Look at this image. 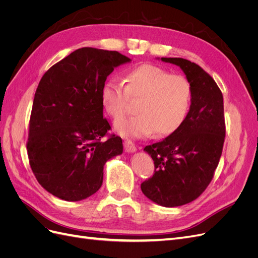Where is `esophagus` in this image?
Wrapping results in <instances>:
<instances>
[{
	"label": "esophagus",
	"instance_id": "obj_1",
	"mask_svg": "<svg viewBox=\"0 0 258 258\" xmlns=\"http://www.w3.org/2000/svg\"><path fill=\"white\" fill-rule=\"evenodd\" d=\"M123 146H124V151H126L127 153H135V152H137L136 144L132 142V141H130V140H127V141H124Z\"/></svg>",
	"mask_w": 258,
	"mask_h": 258
}]
</instances>
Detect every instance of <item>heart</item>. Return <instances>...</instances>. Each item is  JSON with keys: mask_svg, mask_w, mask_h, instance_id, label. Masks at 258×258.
<instances>
[{"mask_svg": "<svg viewBox=\"0 0 258 258\" xmlns=\"http://www.w3.org/2000/svg\"><path fill=\"white\" fill-rule=\"evenodd\" d=\"M129 98L138 101L139 114L115 122L120 136L144 138L155 131L159 137H168L181 128L188 116L192 88L182 75H172L154 64H142L124 74L123 86L107 80L101 88V103L115 120L125 114Z\"/></svg>", "mask_w": 258, "mask_h": 258, "instance_id": "b5f03b06", "label": "heart"}]
</instances>
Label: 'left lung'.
Wrapping results in <instances>:
<instances>
[{
	"label": "left lung",
	"instance_id": "left-lung-1",
	"mask_svg": "<svg viewBox=\"0 0 258 258\" xmlns=\"http://www.w3.org/2000/svg\"><path fill=\"white\" fill-rule=\"evenodd\" d=\"M181 68L192 88L188 116L174 134L144 151L155 165L142 192L162 207H179L197 199L212 181L220 161L225 118L222 91L204 69L183 58H161Z\"/></svg>",
	"mask_w": 258,
	"mask_h": 258
}]
</instances>
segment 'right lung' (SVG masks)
Instances as JSON below:
<instances>
[{
  "mask_svg": "<svg viewBox=\"0 0 258 258\" xmlns=\"http://www.w3.org/2000/svg\"><path fill=\"white\" fill-rule=\"evenodd\" d=\"M131 59L118 51L80 48L52 66L37 86L27 150L43 188L67 201L97 192L105 162L122 153L121 138L106 137L101 88Z\"/></svg>",
  "mask_w": 258,
  "mask_h": 258,
  "instance_id": "1",
  "label": "right lung"
}]
</instances>
